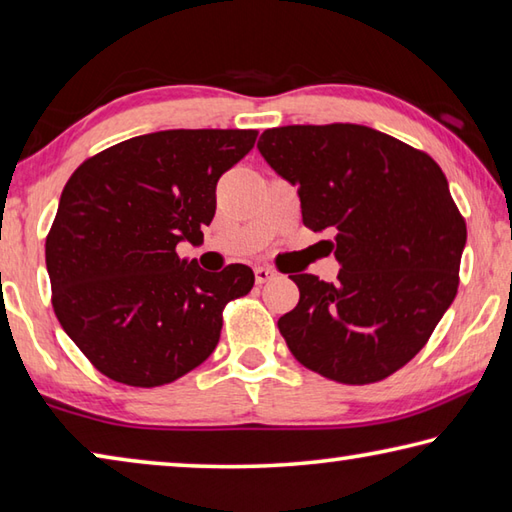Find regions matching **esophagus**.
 I'll use <instances>...</instances> for the list:
<instances>
[{"label":"esophagus","instance_id":"34e87169","mask_svg":"<svg viewBox=\"0 0 512 512\" xmlns=\"http://www.w3.org/2000/svg\"><path fill=\"white\" fill-rule=\"evenodd\" d=\"M254 274H256V283H258V285L270 283L272 279H276V272L272 270V267H256Z\"/></svg>","mask_w":512,"mask_h":512}]
</instances>
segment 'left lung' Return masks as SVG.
I'll return each mask as SVG.
<instances>
[{
  "label": "left lung",
  "instance_id": "obj_1",
  "mask_svg": "<svg viewBox=\"0 0 512 512\" xmlns=\"http://www.w3.org/2000/svg\"><path fill=\"white\" fill-rule=\"evenodd\" d=\"M258 150L299 188L303 224L328 231L335 283L290 274L297 308L279 319L292 355L342 384L402 369L432 337L459 290L468 238L441 166L366 125H283Z\"/></svg>",
  "mask_w": 512,
  "mask_h": 512
}]
</instances>
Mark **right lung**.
<instances>
[{"label": "right lung", "mask_w": 512, "mask_h": 512, "mask_svg": "<svg viewBox=\"0 0 512 512\" xmlns=\"http://www.w3.org/2000/svg\"><path fill=\"white\" fill-rule=\"evenodd\" d=\"M256 130H164L85 159L62 188L44 256L53 312L105 378L161 387L218 346L222 310L254 288L233 263L211 274L179 261L215 215V186Z\"/></svg>", "instance_id": "add662e5"}]
</instances>
